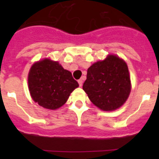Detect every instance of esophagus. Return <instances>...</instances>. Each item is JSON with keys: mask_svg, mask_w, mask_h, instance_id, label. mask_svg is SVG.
I'll list each match as a JSON object with an SVG mask.
<instances>
[{"mask_svg": "<svg viewBox=\"0 0 159 159\" xmlns=\"http://www.w3.org/2000/svg\"><path fill=\"white\" fill-rule=\"evenodd\" d=\"M78 83H79V85H80V87L82 86V85H83V80H81V79H80V80H79Z\"/></svg>", "mask_w": 159, "mask_h": 159, "instance_id": "34e87169", "label": "esophagus"}]
</instances>
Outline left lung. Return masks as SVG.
I'll list each match as a JSON object with an SVG mask.
<instances>
[{
    "instance_id": "obj_1",
    "label": "left lung",
    "mask_w": 159,
    "mask_h": 159,
    "mask_svg": "<svg viewBox=\"0 0 159 159\" xmlns=\"http://www.w3.org/2000/svg\"><path fill=\"white\" fill-rule=\"evenodd\" d=\"M83 89L101 110L114 111L126 102L130 92L128 67L123 60L110 55L88 69Z\"/></svg>"
}]
</instances>
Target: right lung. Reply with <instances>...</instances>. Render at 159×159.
<instances>
[{
	"label": "right lung",
	"mask_w": 159,
	"mask_h": 159,
	"mask_svg": "<svg viewBox=\"0 0 159 159\" xmlns=\"http://www.w3.org/2000/svg\"><path fill=\"white\" fill-rule=\"evenodd\" d=\"M31 96L40 106L55 110L67 102L79 84L58 62L46 59L36 63L29 73Z\"/></svg>",
	"instance_id": "1"
}]
</instances>
